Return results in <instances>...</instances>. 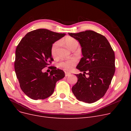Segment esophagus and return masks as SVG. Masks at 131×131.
<instances>
[{
  "label": "esophagus",
  "mask_w": 131,
  "mask_h": 131,
  "mask_svg": "<svg viewBox=\"0 0 131 131\" xmlns=\"http://www.w3.org/2000/svg\"><path fill=\"white\" fill-rule=\"evenodd\" d=\"M71 75V73H70V72H65V77H68V76H70V75Z\"/></svg>",
  "instance_id": "esophagus-1"
}]
</instances>
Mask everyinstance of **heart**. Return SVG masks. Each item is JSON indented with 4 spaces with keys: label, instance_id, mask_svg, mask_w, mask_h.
Returning <instances> with one entry per match:
<instances>
[{
    "label": "heart",
    "instance_id": "heart-1",
    "mask_svg": "<svg viewBox=\"0 0 131 131\" xmlns=\"http://www.w3.org/2000/svg\"><path fill=\"white\" fill-rule=\"evenodd\" d=\"M64 42L65 45L69 48L70 49L72 50V49L74 47H78V41L71 37H66L64 39ZM59 46V42H56L54 43L51 48V54L52 57H55L56 56L57 51L58 48ZM77 63V60L74 58H71L66 60L65 61H63L60 62L59 65L60 67L63 68L64 70L70 71L74 66Z\"/></svg>",
    "mask_w": 131,
    "mask_h": 131
}]
</instances>
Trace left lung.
I'll return each mask as SVG.
<instances>
[{
    "label": "left lung",
    "mask_w": 131,
    "mask_h": 131,
    "mask_svg": "<svg viewBox=\"0 0 131 131\" xmlns=\"http://www.w3.org/2000/svg\"><path fill=\"white\" fill-rule=\"evenodd\" d=\"M68 34L79 41L83 55L77 68L83 74H75L78 79L72 92L78 100L91 104L104 97L111 84L115 71V53L106 38L94 31Z\"/></svg>",
    "instance_id": "left-lung-1"
}]
</instances>
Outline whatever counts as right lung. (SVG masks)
<instances>
[{
    "label": "right lung",
    "instance_id": "1",
    "mask_svg": "<svg viewBox=\"0 0 131 131\" xmlns=\"http://www.w3.org/2000/svg\"><path fill=\"white\" fill-rule=\"evenodd\" d=\"M40 29L27 33L16 47L14 68L23 92L33 100L45 99L53 93L56 82L65 77L63 71L51 66L48 74L42 69L53 59V43L65 36Z\"/></svg>",
    "mask_w": 131,
    "mask_h": 131
}]
</instances>
